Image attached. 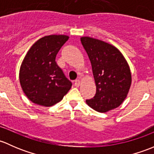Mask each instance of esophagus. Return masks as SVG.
<instances>
[{"label": "esophagus", "instance_id": "1", "mask_svg": "<svg viewBox=\"0 0 154 154\" xmlns=\"http://www.w3.org/2000/svg\"><path fill=\"white\" fill-rule=\"evenodd\" d=\"M74 85H75L76 88H79V85H80V80H79V79H76V80L74 82Z\"/></svg>", "mask_w": 154, "mask_h": 154}]
</instances>
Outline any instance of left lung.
Instances as JSON below:
<instances>
[{"label":"left lung","mask_w":154,"mask_h":154,"mask_svg":"<svg viewBox=\"0 0 154 154\" xmlns=\"http://www.w3.org/2000/svg\"><path fill=\"white\" fill-rule=\"evenodd\" d=\"M81 42L91 62L96 93L87 104L96 111L105 112L124 101L131 85L129 65L121 52L111 44L90 37Z\"/></svg>","instance_id":"1"}]
</instances>
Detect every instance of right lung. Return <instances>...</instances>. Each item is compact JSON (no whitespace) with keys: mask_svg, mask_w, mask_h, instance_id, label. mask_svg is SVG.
Segmentation results:
<instances>
[{"mask_svg":"<svg viewBox=\"0 0 154 154\" xmlns=\"http://www.w3.org/2000/svg\"><path fill=\"white\" fill-rule=\"evenodd\" d=\"M69 37L44 36L35 43L22 61L20 86L32 102L50 107L62 100L72 83L55 62V57Z\"/></svg>","mask_w":154,"mask_h":154,"instance_id":"right-lung-1","label":"right lung"}]
</instances>
